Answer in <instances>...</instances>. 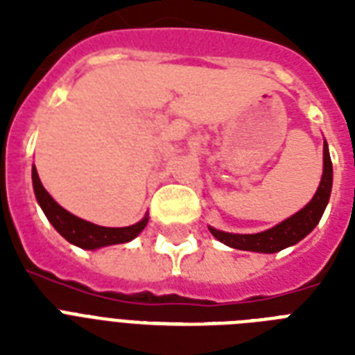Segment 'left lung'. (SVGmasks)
I'll return each mask as SVG.
<instances>
[{
  "mask_svg": "<svg viewBox=\"0 0 355 355\" xmlns=\"http://www.w3.org/2000/svg\"><path fill=\"white\" fill-rule=\"evenodd\" d=\"M331 182H334V167H331L330 150L324 139V149H322V178L313 199L304 206L302 210L297 211L295 216L287 217L286 221L278 223L276 227L258 234H232L223 232L214 227L210 228L211 236L225 243L227 247L237 248V250H250V252L275 254L284 248L297 245L300 239L308 236L317 225L320 217L324 214L328 200L331 193Z\"/></svg>",
  "mask_w": 355,
  "mask_h": 355,
  "instance_id": "obj_1",
  "label": "left lung"
}]
</instances>
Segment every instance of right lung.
Instances as JSON below:
<instances>
[{
    "mask_svg": "<svg viewBox=\"0 0 355 355\" xmlns=\"http://www.w3.org/2000/svg\"><path fill=\"white\" fill-rule=\"evenodd\" d=\"M33 188H35V197L42 210H44V214H46L47 221L51 223L55 230L66 241H69L75 247L85 248V250H97V248L108 247V245L132 241L134 237L138 236L149 223V216H145L136 225L121 228L99 227V225H94L90 221H85V219L69 214L68 210H64L62 206L47 193L46 188L42 186L35 166H33Z\"/></svg>",
    "mask_w": 355,
    "mask_h": 355,
    "instance_id": "obj_1",
    "label": "right lung"
}]
</instances>
